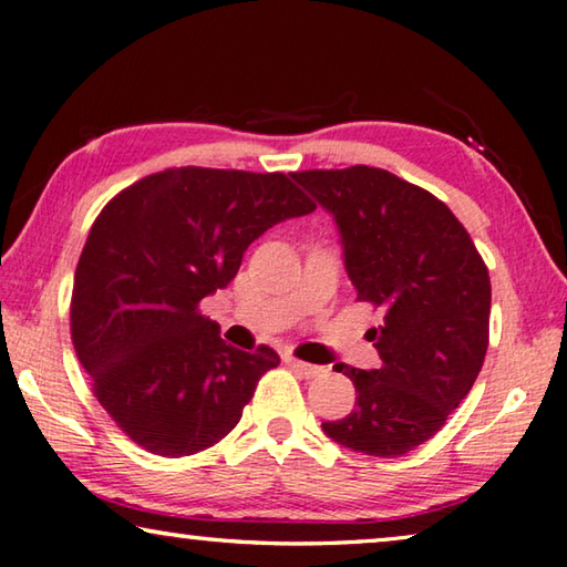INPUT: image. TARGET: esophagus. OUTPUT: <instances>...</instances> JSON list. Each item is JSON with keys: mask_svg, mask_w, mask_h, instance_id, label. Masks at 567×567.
Wrapping results in <instances>:
<instances>
[{"mask_svg": "<svg viewBox=\"0 0 567 567\" xmlns=\"http://www.w3.org/2000/svg\"><path fill=\"white\" fill-rule=\"evenodd\" d=\"M285 364L290 367V369H295L297 374H302V377H307V379H315V377H322L327 369L324 367H317V364H310V362H302V359H297V357H285Z\"/></svg>", "mask_w": 567, "mask_h": 567, "instance_id": "1", "label": "esophagus"}]
</instances>
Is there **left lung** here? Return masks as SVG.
Segmentation results:
<instances>
[{
	"instance_id": "obj_1",
	"label": "left lung",
	"mask_w": 567,
	"mask_h": 567,
	"mask_svg": "<svg viewBox=\"0 0 567 567\" xmlns=\"http://www.w3.org/2000/svg\"><path fill=\"white\" fill-rule=\"evenodd\" d=\"M332 215L357 300L382 310L372 339L382 367L339 364L357 389L352 414L322 431L357 454L396 458L446 424L488 349L491 280L444 203L369 166L292 176Z\"/></svg>"
}]
</instances>
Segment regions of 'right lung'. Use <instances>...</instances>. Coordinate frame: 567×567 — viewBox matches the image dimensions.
<instances>
[{
  "mask_svg": "<svg viewBox=\"0 0 567 567\" xmlns=\"http://www.w3.org/2000/svg\"><path fill=\"white\" fill-rule=\"evenodd\" d=\"M315 203L282 173L173 168L121 190L94 223L71 295V339L126 436L178 458L228 436L270 347L235 349L198 312L252 240Z\"/></svg>",
  "mask_w": 567,
  "mask_h": 567,
  "instance_id": "1",
  "label": "right lung"
}]
</instances>
